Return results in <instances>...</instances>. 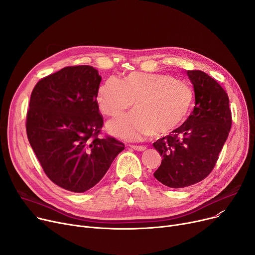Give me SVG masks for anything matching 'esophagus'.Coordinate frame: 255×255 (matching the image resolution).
Instances as JSON below:
<instances>
[{
    "instance_id": "34e87169",
    "label": "esophagus",
    "mask_w": 255,
    "mask_h": 255,
    "mask_svg": "<svg viewBox=\"0 0 255 255\" xmlns=\"http://www.w3.org/2000/svg\"><path fill=\"white\" fill-rule=\"evenodd\" d=\"M130 148L131 149H133V150H135V151H144L145 149H146V146L145 145H135V144H132V145H130Z\"/></svg>"
}]
</instances>
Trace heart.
<instances>
[{"mask_svg":"<svg viewBox=\"0 0 255 255\" xmlns=\"http://www.w3.org/2000/svg\"><path fill=\"white\" fill-rule=\"evenodd\" d=\"M194 92L188 83L165 73L130 72L122 82L111 76L98 88L100 111L118 117L135 101V111L111 121L107 129L115 136L138 140L177 131L189 117Z\"/></svg>","mask_w":255,"mask_h":255,"instance_id":"obj_1","label":"heart"}]
</instances>
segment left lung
I'll return each mask as SVG.
<instances>
[{
    "instance_id": "obj_1",
    "label": "left lung",
    "mask_w": 255,
    "mask_h": 255,
    "mask_svg": "<svg viewBox=\"0 0 255 255\" xmlns=\"http://www.w3.org/2000/svg\"><path fill=\"white\" fill-rule=\"evenodd\" d=\"M187 75L194 88V110L182 127L153 143L162 156L154 177L170 188L207 178L232 127L230 99L223 88L200 70H188Z\"/></svg>"
}]
</instances>
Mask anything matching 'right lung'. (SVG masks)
<instances>
[{"label":"right lung","instance_id":"1","mask_svg":"<svg viewBox=\"0 0 255 255\" xmlns=\"http://www.w3.org/2000/svg\"><path fill=\"white\" fill-rule=\"evenodd\" d=\"M100 82L92 66H70L39 80L31 94L28 139L45 175L68 191L82 193L99 183L125 148L114 137H98Z\"/></svg>","mask_w":255,"mask_h":255}]
</instances>
